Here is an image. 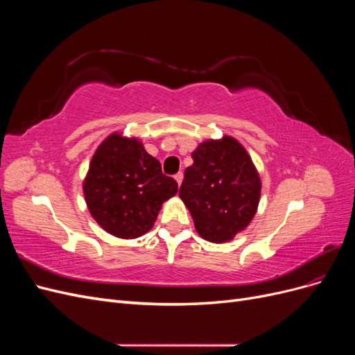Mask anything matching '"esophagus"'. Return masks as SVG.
Wrapping results in <instances>:
<instances>
[{
  "mask_svg": "<svg viewBox=\"0 0 355 355\" xmlns=\"http://www.w3.org/2000/svg\"><path fill=\"white\" fill-rule=\"evenodd\" d=\"M175 179H176V182H178V185H180L182 180H184V173H182V171H179V173L175 175Z\"/></svg>",
  "mask_w": 355,
  "mask_h": 355,
  "instance_id": "obj_1",
  "label": "esophagus"
}]
</instances>
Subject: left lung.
Instances as JSON below:
<instances>
[{"label":"left lung","mask_w":355,"mask_h":355,"mask_svg":"<svg viewBox=\"0 0 355 355\" xmlns=\"http://www.w3.org/2000/svg\"><path fill=\"white\" fill-rule=\"evenodd\" d=\"M179 197L201 239L228 243L253 220L262 182L245 148L232 136L209 139L192 153Z\"/></svg>","instance_id":"1"}]
</instances>
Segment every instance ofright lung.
Here are the masks:
<instances>
[{
  "instance_id": "1",
  "label": "right lung",
  "mask_w": 355,
  "mask_h": 355,
  "mask_svg": "<svg viewBox=\"0 0 355 355\" xmlns=\"http://www.w3.org/2000/svg\"><path fill=\"white\" fill-rule=\"evenodd\" d=\"M83 192L101 228L133 240L154 227L163 202L176 196L178 182L163 175L137 137L114 132L94 151Z\"/></svg>"
}]
</instances>
